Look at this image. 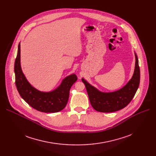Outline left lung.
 I'll return each instance as SVG.
<instances>
[{
  "instance_id": "obj_1",
  "label": "left lung",
  "mask_w": 156,
  "mask_h": 156,
  "mask_svg": "<svg viewBox=\"0 0 156 156\" xmlns=\"http://www.w3.org/2000/svg\"><path fill=\"white\" fill-rule=\"evenodd\" d=\"M135 55V66L133 75L127 84L117 91L102 92L89 84L82 78L85 85L90 102L93 108L102 112H112L123 109L132 101L140 84V68L136 54Z\"/></svg>"
}]
</instances>
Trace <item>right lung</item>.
I'll list each match as a JSON object with an SVG mask.
<instances>
[{"label":"right lung","mask_w":156,"mask_h":156,"mask_svg":"<svg viewBox=\"0 0 156 156\" xmlns=\"http://www.w3.org/2000/svg\"><path fill=\"white\" fill-rule=\"evenodd\" d=\"M15 83L21 97L31 107L43 112H57L66 105L69 90L78 78L75 74L66 77L53 91L44 92L32 87L24 76L20 64V43L14 63Z\"/></svg>","instance_id":"obj_1"}]
</instances>
